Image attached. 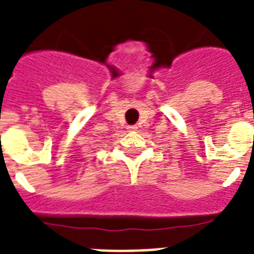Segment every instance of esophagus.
<instances>
[{
	"label": "esophagus",
	"instance_id": "esophagus-1",
	"mask_svg": "<svg viewBox=\"0 0 254 254\" xmlns=\"http://www.w3.org/2000/svg\"><path fill=\"white\" fill-rule=\"evenodd\" d=\"M127 129V131H134L135 129H137V127H135V125H129Z\"/></svg>",
	"mask_w": 254,
	"mask_h": 254
}]
</instances>
